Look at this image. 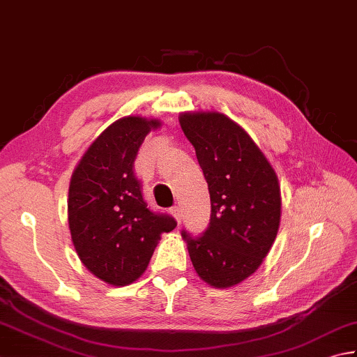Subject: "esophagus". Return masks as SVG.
<instances>
[{"label":"esophagus","instance_id":"1","mask_svg":"<svg viewBox=\"0 0 357 357\" xmlns=\"http://www.w3.org/2000/svg\"><path fill=\"white\" fill-rule=\"evenodd\" d=\"M171 213L174 214V218H176L177 222L180 224V220H181V210H180V206H172V208H171Z\"/></svg>","mask_w":357,"mask_h":357}]
</instances>
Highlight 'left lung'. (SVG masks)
I'll return each instance as SVG.
<instances>
[{
    "label": "left lung",
    "mask_w": 357,
    "mask_h": 357,
    "mask_svg": "<svg viewBox=\"0 0 357 357\" xmlns=\"http://www.w3.org/2000/svg\"><path fill=\"white\" fill-rule=\"evenodd\" d=\"M180 126L196 149L211 200L206 230L199 236L181 230V236L199 277L230 287L257 271L277 238V174L247 132L222 113H183Z\"/></svg>",
    "instance_id": "left-lung-1"
}]
</instances>
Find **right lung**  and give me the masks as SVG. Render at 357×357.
<instances>
[{
	"label": "right lung",
	"mask_w": 357,
	"mask_h": 357,
	"mask_svg": "<svg viewBox=\"0 0 357 357\" xmlns=\"http://www.w3.org/2000/svg\"><path fill=\"white\" fill-rule=\"evenodd\" d=\"M158 119L121 118L95 139L73 172L68 224L80 261L105 283L126 286L146 271L161 233L177 222L152 211L135 176L138 151Z\"/></svg>",
	"instance_id": "right-lung-1"
}]
</instances>
